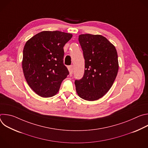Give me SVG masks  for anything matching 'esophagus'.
<instances>
[{
  "label": "esophagus",
  "instance_id": "esophagus-1",
  "mask_svg": "<svg viewBox=\"0 0 148 148\" xmlns=\"http://www.w3.org/2000/svg\"><path fill=\"white\" fill-rule=\"evenodd\" d=\"M68 69H69V72H70V75L73 74V70H74V67H73V66L72 65V66H69Z\"/></svg>",
  "mask_w": 148,
  "mask_h": 148
}]
</instances>
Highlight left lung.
Returning <instances> with one entry per match:
<instances>
[{"label":"left lung","mask_w":148,"mask_h":148,"mask_svg":"<svg viewBox=\"0 0 148 148\" xmlns=\"http://www.w3.org/2000/svg\"><path fill=\"white\" fill-rule=\"evenodd\" d=\"M78 41L85 60L83 77L75 81L80 98L95 101L110 90L118 74L119 65L115 46L101 35L80 34Z\"/></svg>","instance_id":"1"}]
</instances>
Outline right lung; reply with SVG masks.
I'll return each mask as SVG.
<instances>
[{"instance_id": "obj_1", "label": "right lung", "mask_w": 148, "mask_h": 148, "mask_svg": "<svg viewBox=\"0 0 148 148\" xmlns=\"http://www.w3.org/2000/svg\"><path fill=\"white\" fill-rule=\"evenodd\" d=\"M72 36L60 31H43L25 44L22 61L24 75L30 87L39 96L55 95L69 74L63 63V47Z\"/></svg>"}]
</instances>
